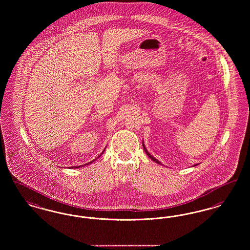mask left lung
I'll return each mask as SVG.
<instances>
[{"label": "left lung", "mask_w": 250, "mask_h": 250, "mask_svg": "<svg viewBox=\"0 0 250 250\" xmlns=\"http://www.w3.org/2000/svg\"><path fill=\"white\" fill-rule=\"evenodd\" d=\"M143 148H144L145 152L146 153V155H147L148 157L150 158L152 161H154L155 163H157V164H159V165H162V164H161V162H159L156 158L153 157V156H152V155H151V154H150V153H149V152L146 150V148L145 147L144 142H143ZM195 166H197V165H195Z\"/></svg>", "instance_id": "8db88e82"}]
</instances>
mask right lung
<instances>
[{"instance_id": "1", "label": "right lung", "mask_w": 250, "mask_h": 250, "mask_svg": "<svg viewBox=\"0 0 250 250\" xmlns=\"http://www.w3.org/2000/svg\"><path fill=\"white\" fill-rule=\"evenodd\" d=\"M104 151H103V152H102V154H103V153H104ZM102 154H101V155H102ZM101 155H100V156H101ZM100 156H99V157H100ZM98 157V158H99ZM94 161H96V159H95V160H93V161H91V162H89V163H87V164H85V165H83V166H86V165H89V164H92L93 162H94ZM83 166H81V167H83ZM76 167V168H77V167H80V166L79 167Z\"/></svg>"}]
</instances>
